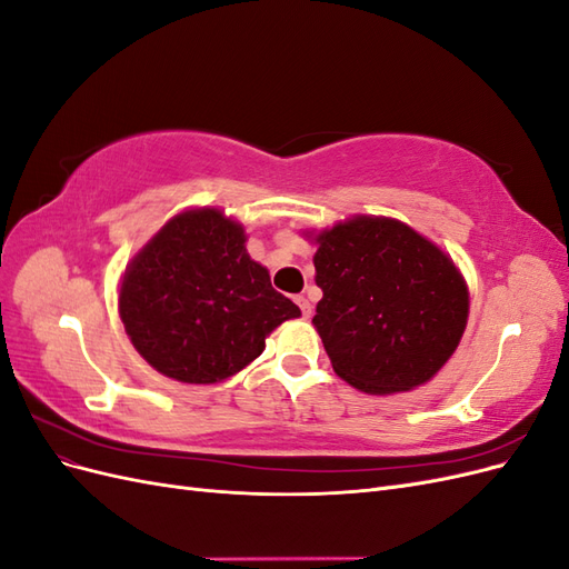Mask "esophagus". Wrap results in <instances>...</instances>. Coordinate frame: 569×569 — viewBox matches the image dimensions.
<instances>
[{
	"label": "esophagus",
	"mask_w": 569,
	"mask_h": 569,
	"mask_svg": "<svg viewBox=\"0 0 569 569\" xmlns=\"http://www.w3.org/2000/svg\"><path fill=\"white\" fill-rule=\"evenodd\" d=\"M295 301H297V306L301 308V316H303V318H311V316H313V306H311V301H308L303 295H299Z\"/></svg>",
	"instance_id": "esophagus-1"
}]
</instances>
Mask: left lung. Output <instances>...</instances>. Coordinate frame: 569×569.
Masks as SVG:
<instances>
[{
    "instance_id": "obj_1",
    "label": "left lung",
    "mask_w": 569,
    "mask_h": 569,
    "mask_svg": "<svg viewBox=\"0 0 569 569\" xmlns=\"http://www.w3.org/2000/svg\"><path fill=\"white\" fill-rule=\"evenodd\" d=\"M313 325L343 382L372 396L410 391L446 366L462 339L470 291L449 253L385 216L320 232Z\"/></svg>"
}]
</instances>
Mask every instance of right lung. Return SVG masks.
Segmentation results:
<instances>
[{"instance_id": "add662e5", "label": "right lung", "mask_w": 569, "mask_h": 569, "mask_svg": "<svg viewBox=\"0 0 569 569\" xmlns=\"http://www.w3.org/2000/svg\"><path fill=\"white\" fill-rule=\"evenodd\" d=\"M126 335L147 363L184 385H216L263 353L299 318L247 251L242 222L213 206L170 218L132 256L118 287Z\"/></svg>"}]
</instances>
